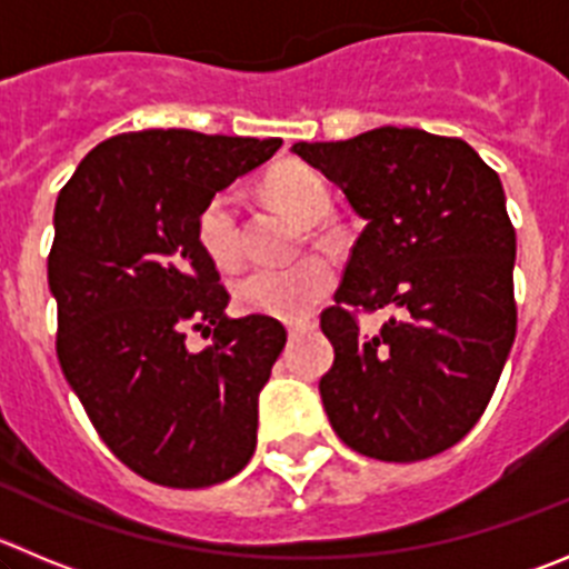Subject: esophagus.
<instances>
[{"mask_svg":"<svg viewBox=\"0 0 569 569\" xmlns=\"http://www.w3.org/2000/svg\"><path fill=\"white\" fill-rule=\"evenodd\" d=\"M289 337H300V333H306V331H315L317 328V322L315 320H295V322H289Z\"/></svg>","mask_w":569,"mask_h":569,"instance_id":"obj_1","label":"esophagus"}]
</instances>
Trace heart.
Listing matches in <instances>:
<instances>
[{"label":"heart","instance_id":"obj_1","mask_svg":"<svg viewBox=\"0 0 569 569\" xmlns=\"http://www.w3.org/2000/svg\"><path fill=\"white\" fill-rule=\"evenodd\" d=\"M263 190L272 204H278L302 224L326 219L328 207H331L326 182L302 164H283L272 171L263 182ZM196 236L216 267H241L243 247L241 230H238V201L230 190H221L201 207ZM333 280L337 274H333L331 260L311 254L291 267H263L243 274L236 283V302L238 309L249 311V315L300 320L333 289Z\"/></svg>","mask_w":569,"mask_h":569}]
</instances>
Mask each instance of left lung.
Returning <instances> with one entry per match:
<instances>
[{
    "instance_id": "1",
    "label": "left lung",
    "mask_w": 569,
    "mask_h": 569,
    "mask_svg": "<svg viewBox=\"0 0 569 569\" xmlns=\"http://www.w3.org/2000/svg\"><path fill=\"white\" fill-rule=\"evenodd\" d=\"M368 221L320 326L333 432L359 455L416 463L455 446L486 412L517 337V232L500 177L469 142L421 129L295 142ZM390 308L379 335L352 311Z\"/></svg>"
}]
</instances>
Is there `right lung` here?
<instances>
[{
    "mask_svg": "<svg viewBox=\"0 0 569 569\" xmlns=\"http://www.w3.org/2000/svg\"><path fill=\"white\" fill-rule=\"evenodd\" d=\"M280 146L129 131L92 148L58 193L47 258L58 362L103 443L157 486H216L254 452L258 396L286 328L267 315L227 317L230 295L196 221ZM188 327L213 342L188 351Z\"/></svg>",
    "mask_w": 569,
    "mask_h": 569,
    "instance_id": "obj_1",
    "label": "right lung"
}]
</instances>
